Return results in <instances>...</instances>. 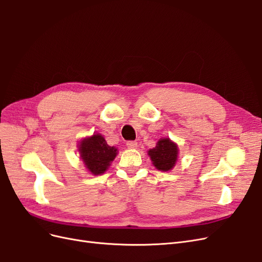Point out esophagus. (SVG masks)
<instances>
[{
	"label": "esophagus",
	"instance_id": "esophagus-1",
	"mask_svg": "<svg viewBox=\"0 0 262 262\" xmlns=\"http://www.w3.org/2000/svg\"><path fill=\"white\" fill-rule=\"evenodd\" d=\"M137 141H133V140H129V141H127L126 142V146H127V148H130V149H135V148H137Z\"/></svg>",
	"mask_w": 262,
	"mask_h": 262
}]
</instances>
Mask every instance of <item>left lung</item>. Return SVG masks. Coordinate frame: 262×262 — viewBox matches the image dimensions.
<instances>
[{
    "label": "left lung",
    "instance_id": "8db88e82",
    "mask_svg": "<svg viewBox=\"0 0 262 262\" xmlns=\"http://www.w3.org/2000/svg\"><path fill=\"white\" fill-rule=\"evenodd\" d=\"M177 149L176 143L172 142L168 138L160 139L154 149H150L148 155L150 156L154 165L160 171H170L176 163Z\"/></svg>",
    "mask_w": 262,
    "mask_h": 262
}]
</instances>
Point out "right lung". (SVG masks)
Masks as SVG:
<instances>
[{
    "instance_id": "1",
    "label": "right lung",
    "mask_w": 262,
    "mask_h": 262,
    "mask_svg": "<svg viewBox=\"0 0 262 262\" xmlns=\"http://www.w3.org/2000/svg\"><path fill=\"white\" fill-rule=\"evenodd\" d=\"M79 151L83 163L95 175L104 173L110 162H112L117 155V149L108 146L99 134L83 139L79 145Z\"/></svg>"
}]
</instances>
